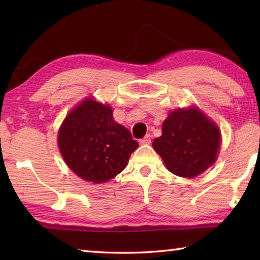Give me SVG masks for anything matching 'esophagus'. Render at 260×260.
I'll return each instance as SVG.
<instances>
[{
    "label": "esophagus",
    "instance_id": "1",
    "mask_svg": "<svg viewBox=\"0 0 260 260\" xmlns=\"http://www.w3.org/2000/svg\"><path fill=\"white\" fill-rule=\"evenodd\" d=\"M140 143L141 144H150L151 143V135L147 134L143 139L140 140Z\"/></svg>",
    "mask_w": 260,
    "mask_h": 260
}]
</instances>
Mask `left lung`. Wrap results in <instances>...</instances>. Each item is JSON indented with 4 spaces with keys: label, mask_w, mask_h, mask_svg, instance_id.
<instances>
[{
    "label": "left lung",
    "mask_w": 260,
    "mask_h": 260,
    "mask_svg": "<svg viewBox=\"0 0 260 260\" xmlns=\"http://www.w3.org/2000/svg\"><path fill=\"white\" fill-rule=\"evenodd\" d=\"M161 129L152 147L173 174L192 179L217 160L221 133L199 108L175 109Z\"/></svg>",
    "instance_id": "left-lung-1"
}]
</instances>
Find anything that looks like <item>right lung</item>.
<instances>
[{"label":"right lung","instance_id":"1","mask_svg":"<svg viewBox=\"0 0 260 260\" xmlns=\"http://www.w3.org/2000/svg\"><path fill=\"white\" fill-rule=\"evenodd\" d=\"M57 141L70 170L93 183L119 174L139 147L131 132L114 121L111 107L93 99L83 100L70 111Z\"/></svg>","mask_w":260,"mask_h":260}]
</instances>
